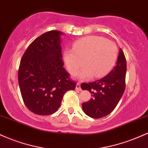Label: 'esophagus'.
<instances>
[{"mask_svg": "<svg viewBox=\"0 0 148 148\" xmlns=\"http://www.w3.org/2000/svg\"><path fill=\"white\" fill-rule=\"evenodd\" d=\"M76 89L78 90H81V83L78 82L77 84H76Z\"/></svg>", "mask_w": 148, "mask_h": 148, "instance_id": "34e87169", "label": "esophagus"}]
</instances>
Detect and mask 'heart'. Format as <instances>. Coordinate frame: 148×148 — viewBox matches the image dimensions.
<instances>
[{
    "instance_id": "b5f03b06",
    "label": "heart",
    "mask_w": 148,
    "mask_h": 148,
    "mask_svg": "<svg viewBox=\"0 0 148 148\" xmlns=\"http://www.w3.org/2000/svg\"><path fill=\"white\" fill-rule=\"evenodd\" d=\"M118 47L113 42L99 36H88L75 42L72 50L64 51V59L69 71L81 79L102 77L111 70L118 58Z\"/></svg>"
}]
</instances>
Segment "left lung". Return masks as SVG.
Returning a JSON list of instances; mask_svg holds the SVG:
<instances>
[{"label":"left lung","mask_w":148,"mask_h":148,"mask_svg":"<svg viewBox=\"0 0 148 148\" xmlns=\"http://www.w3.org/2000/svg\"><path fill=\"white\" fill-rule=\"evenodd\" d=\"M126 71V58L120 49L116 65L111 72L94 82L81 84V89L88 90L92 97L82 104L86 115L92 118H101L115 109L125 92Z\"/></svg>","instance_id":"left-lung-1"}]
</instances>
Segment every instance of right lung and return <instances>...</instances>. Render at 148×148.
<instances>
[{
    "label": "right lung",
    "mask_w": 148,
    "mask_h": 148,
    "mask_svg": "<svg viewBox=\"0 0 148 148\" xmlns=\"http://www.w3.org/2000/svg\"><path fill=\"white\" fill-rule=\"evenodd\" d=\"M51 30L35 39L25 51L18 72L22 99L27 108L40 115L56 112L64 93L76 82L63 67L60 35Z\"/></svg>",
    "instance_id": "1"
}]
</instances>
